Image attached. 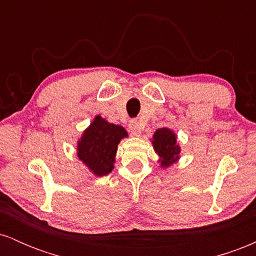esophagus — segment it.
<instances>
[{
  "label": "esophagus",
  "mask_w": 256,
  "mask_h": 256,
  "mask_svg": "<svg viewBox=\"0 0 256 256\" xmlns=\"http://www.w3.org/2000/svg\"><path fill=\"white\" fill-rule=\"evenodd\" d=\"M128 128H130L131 134L134 136H140L142 134V125L138 120H131L130 124H128Z\"/></svg>",
  "instance_id": "esophagus-1"
}]
</instances>
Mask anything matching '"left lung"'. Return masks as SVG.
Returning <instances> with one entry per match:
<instances>
[{
  "mask_svg": "<svg viewBox=\"0 0 256 256\" xmlns=\"http://www.w3.org/2000/svg\"><path fill=\"white\" fill-rule=\"evenodd\" d=\"M152 144L158 154L162 168L172 166L180 158V146L177 143V134L168 128H158L152 138Z\"/></svg>",
  "mask_w": 256,
  "mask_h": 256,
  "instance_id": "8db88e82",
  "label": "left lung"
}]
</instances>
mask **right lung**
Masks as SVG:
<instances>
[{
    "label": "right lung",
    "instance_id": "right-lung-1",
    "mask_svg": "<svg viewBox=\"0 0 256 256\" xmlns=\"http://www.w3.org/2000/svg\"><path fill=\"white\" fill-rule=\"evenodd\" d=\"M128 136L122 126L110 124L101 116H96L78 140V158L92 174L107 176L114 168L120 140Z\"/></svg>",
    "mask_w": 256,
    "mask_h": 256
}]
</instances>
